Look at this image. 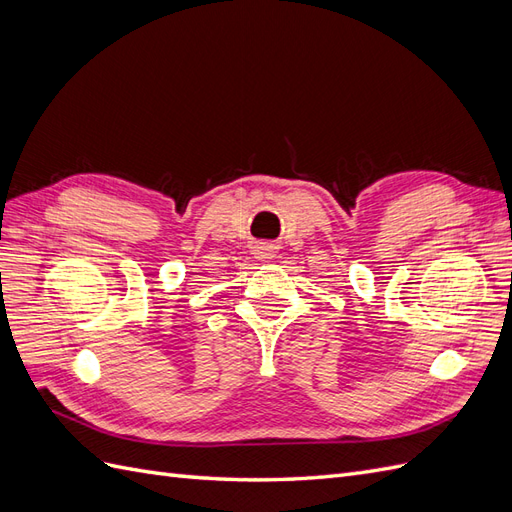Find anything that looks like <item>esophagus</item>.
I'll use <instances>...</instances> for the list:
<instances>
[{
	"instance_id": "1",
	"label": "esophagus",
	"mask_w": 512,
	"mask_h": 512,
	"mask_svg": "<svg viewBox=\"0 0 512 512\" xmlns=\"http://www.w3.org/2000/svg\"><path fill=\"white\" fill-rule=\"evenodd\" d=\"M256 254H258L260 258H273L275 245H273V243H258V245H256Z\"/></svg>"
}]
</instances>
